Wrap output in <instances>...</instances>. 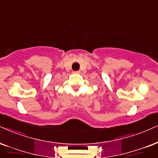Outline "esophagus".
<instances>
[{
  "mask_svg": "<svg viewBox=\"0 0 158 158\" xmlns=\"http://www.w3.org/2000/svg\"><path fill=\"white\" fill-rule=\"evenodd\" d=\"M73 73H74V74H79V73H80V71H73Z\"/></svg>",
  "mask_w": 158,
  "mask_h": 158,
  "instance_id": "1",
  "label": "esophagus"
}]
</instances>
